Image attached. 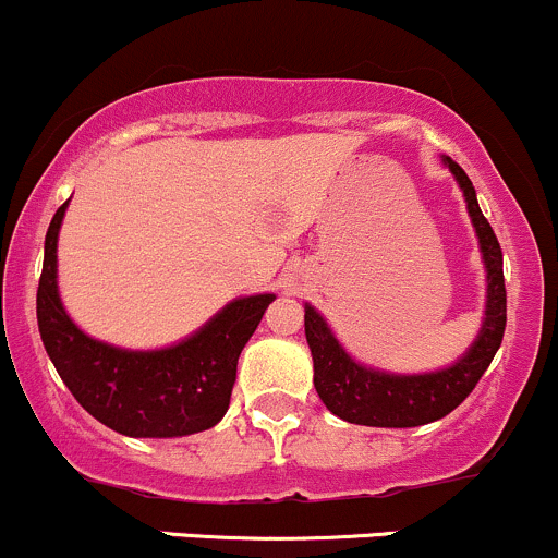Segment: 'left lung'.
Listing matches in <instances>:
<instances>
[{"instance_id":"8db88e82","label":"left lung","mask_w":558,"mask_h":558,"mask_svg":"<svg viewBox=\"0 0 558 558\" xmlns=\"http://www.w3.org/2000/svg\"><path fill=\"white\" fill-rule=\"evenodd\" d=\"M458 181L476 229L478 250L487 268V305L484 322L471 349L445 369L423 375H393L373 369L351 359L338 343L325 316L305 303V340L314 356V386L332 415L356 425L375 428H415L449 415L482 380L495 359L506 332V279H502V250L493 226L482 215L471 178L449 157L441 159Z\"/></svg>"}]
</instances>
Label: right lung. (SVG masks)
Listing matches in <instances>:
<instances>
[{
	"label": "right lung",
	"mask_w": 558,
	"mask_h": 558,
	"mask_svg": "<svg viewBox=\"0 0 558 558\" xmlns=\"http://www.w3.org/2000/svg\"><path fill=\"white\" fill-rule=\"evenodd\" d=\"M45 236L37 322L47 356L74 399L104 425L135 439H172L213 428L226 415L236 362L277 295L236 298L194 335L159 351H128L89 338L71 322L58 292V231Z\"/></svg>",
	"instance_id": "right-lung-1"
}]
</instances>
